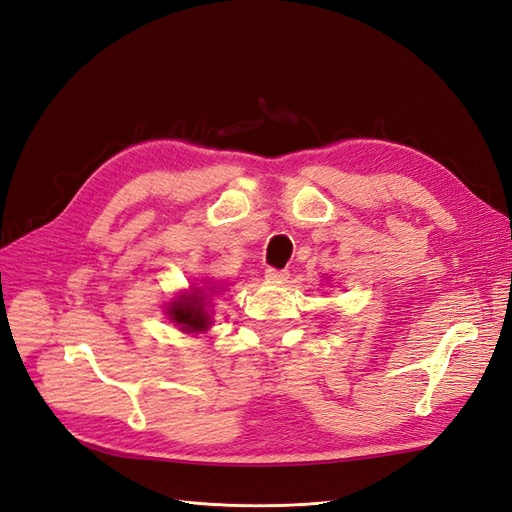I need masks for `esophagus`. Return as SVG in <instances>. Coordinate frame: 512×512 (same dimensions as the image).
Instances as JSON below:
<instances>
[{
	"mask_svg": "<svg viewBox=\"0 0 512 512\" xmlns=\"http://www.w3.org/2000/svg\"><path fill=\"white\" fill-rule=\"evenodd\" d=\"M265 277H267L269 282H277V284H282V282H286V280H288L290 273H288L286 269H267Z\"/></svg>",
	"mask_w": 512,
	"mask_h": 512,
	"instance_id": "esophagus-1",
	"label": "esophagus"
}]
</instances>
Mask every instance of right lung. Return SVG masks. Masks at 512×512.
<instances>
[{
    "mask_svg": "<svg viewBox=\"0 0 512 512\" xmlns=\"http://www.w3.org/2000/svg\"><path fill=\"white\" fill-rule=\"evenodd\" d=\"M205 289L208 290L207 293L204 292ZM215 290H218V286L192 288L190 292L179 294V297L166 309L168 320H173L185 333H203L211 329V316L205 309V299L209 292H215Z\"/></svg>",
    "mask_w": 512,
    "mask_h": 512,
    "instance_id": "right-lung-1",
    "label": "right lung"
}]
</instances>
